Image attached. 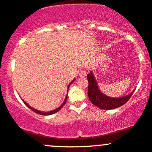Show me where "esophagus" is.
<instances>
[{
  "mask_svg": "<svg viewBox=\"0 0 152 152\" xmlns=\"http://www.w3.org/2000/svg\"><path fill=\"white\" fill-rule=\"evenodd\" d=\"M86 75V71L84 69H82L80 70V71L79 72V76L80 77H85Z\"/></svg>",
  "mask_w": 152,
  "mask_h": 152,
  "instance_id": "esophagus-1",
  "label": "esophagus"
}]
</instances>
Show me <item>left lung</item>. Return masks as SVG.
Segmentation results:
<instances>
[{"label":"left lung","instance_id":"left-lung-1","mask_svg":"<svg viewBox=\"0 0 152 152\" xmlns=\"http://www.w3.org/2000/svg\"><path fill=\"white\" fill-rule=\"evenodd\" d=\"M88 95L89 100L93 104L102 109H113L124 105L133 95L134 91H132L128 95L120 98H112L106 96L98 87L95 77L94 76L92 72L88 74Z\"/></svg>","mask_w":152,"mask_h":152}]
</instances>
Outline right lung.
I'll return each instance as SVG.
<instances>
[{
  "label": "right lung",
  "mask_w": 152,
  "mask_h": 152,
  "mask_svg": "<svg viewBox=\"0 0 152 152\" xmlns=\"http://www.w3.org/2000/svg\"><path fill=\"white\" fill-rule=\"evenodd\" d=\"M75 79H74V80H73L72 81V82L69 83V86H68V88H69V86H70V85H71L72 83L73 82H74V81H75ZM66 99H67V95H66V98H65L64 101V102H63V104H61V105L60 106V107H58V108H56V109H53V110H52V111H50V112H40V111H39V110H37V109H35L32 108V107H31L28 104H27V103H26L25 102H24V101L23 100V99H22V100L23 101V102L24 103V104H25V105L27 106V107H29V108H30V109H32V110L33 111V112H35V113H37V114H39V115H53V114L56 113V112H58V111H59L60 109H61V108H62V107H64V104H65V103H66Z\"/></svg>",
  "instance_id": "obj_1"
}]
</instances>
